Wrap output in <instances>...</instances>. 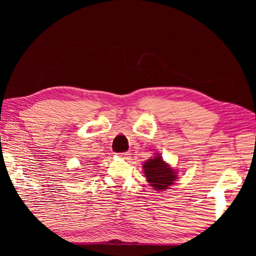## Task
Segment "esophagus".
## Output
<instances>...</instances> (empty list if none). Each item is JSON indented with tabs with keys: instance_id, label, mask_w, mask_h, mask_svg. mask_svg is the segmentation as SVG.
I'll use <instances>...</instances> for the list:
<instances>
[{
	"instance_id": "34e87169",
	"label": "esophagus",
	"mask_w": 256,
	"mask_h": 256,
	"mask_svg": "<svg viewBox=\"0 0 256 256\" xmlns=\"http://www.w3.org/2000/svg\"><path fill=\"white\" fill-rule=\"evenodd\" d=\"M129 154H129L128 152H120V154H118V156H120V157H122V158L128 159V157H130Z\"/></svg>"
}]
</instances>
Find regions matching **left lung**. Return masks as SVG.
Segmentation results:
<instances>
[{
    "label": "left lung",
    "mask_w": 256,
    "mask_h": 256,
    "mask_svg": "<svg viewBox=\"0 0 256 256\" xmlns=\"http://www.w3.org/2000/svg\"><path fill=\"white\" fill-rule=\"evenodd\" d=\"M143 168L147 182L154 188V190L168 189L170 186L174 184L177 178L176 172H174V170L170 168L160 156L147 160Z\"/></svg>",
    "instance_id": "left-lung-1"
}]
</instances>
